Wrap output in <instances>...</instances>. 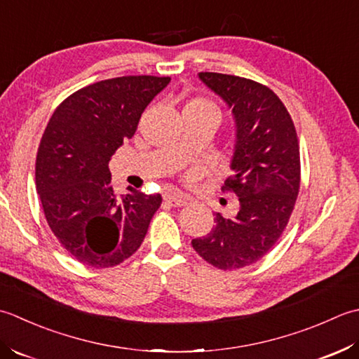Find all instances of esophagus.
<instances>
[{"mask_svg":"<svg viewBox=\"0 0 359 359\" xmlns=\"http://www.w3.org/2000/svg\"><path fill=\"white\" fill-rule=\"evenodd\" d=\"M164 201L172 208H182L189 203V196L181 195V194H173V195L164 196Z\"/></svg>","mask_w":359,"mask_h":359,"instance_id":"obj_1","label":"esophagus"}]
</instances>
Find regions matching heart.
Masks as SVG:
<instances>
[{"label":"heart","instance_id":"b5f03b06","mask_svg":"<svg viewBox=\"0 0 359 359\" xmlns=\"http://www.w3.org/2000/svg\"><path fill=\"white\" fill-rule=\"evenodd\" d=\"M186 107H212V108H215L214 105H210L209 102L203 100V99H195V100H192V102H189V104H187Z\"/></svg>","mask_w":359,"mask_h":359}]
</instances>
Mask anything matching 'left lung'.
<instances>
[{"label": "left lung", "instance_id": "obj_1", "mask_svg": "<svg viewBox=\"0 0 359 359\" xmlns=\"http://www.w3.org/2000/svg\"><path fill=\"white\" fill-rule=\"evenodd\" d=\"M232 108L237 144L223 192L238 196L236 217L217 212L214 226L192 246L212 266L232 271L260 260L287 228L301 187L299 139L279 96L255 80L200 72Z\"/></svg>", "mask_w": 359, "mask_h": 359}]
</instances>
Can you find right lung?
Returning <instances> with one entry per match:
<instances>
[{
    "instance_id": "add662e5",
    "label": "right lung",
    "mask_w": 359,
    "mask_h": 359,
    "mask_svg": "<svg viewBox=\"0 0 359 359\" xmlns=\"http://www.w3.org/2000/svg\"><path fill=\"white\" fill-rule=\"evenodd\" d=\"M170 77L123 76L80 88L50 116L36 151L35 184L50 231L82 265L111 268L133 255L163 198L130 189L118 198L109 158L131 139Z\"/></svg>"
}]
</instances>
